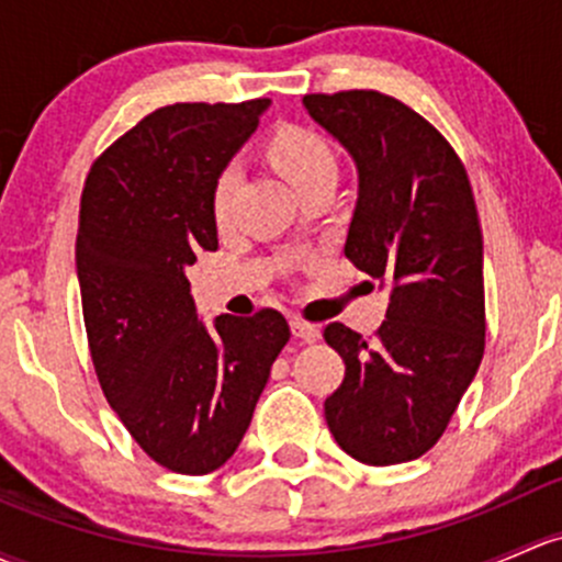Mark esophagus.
<instances>
[{
    "label": "esophagus",
    "instance_id": "34e87169",
    "mask_svg": "<svg viewBox=\"0 0 562 562\" xmlns=\"http://www.w3.org/2000/svg\"><path fill=\"white\" fill-rule=\"evenodd\" d=\"M291 330H293V336H296V339L306 341V345H312V341L321 339V328H317L315 323H306L304 317H293Z\"/></svg>",
    "mask_w": 562,
    "mask_h": 562
}]
</instances>
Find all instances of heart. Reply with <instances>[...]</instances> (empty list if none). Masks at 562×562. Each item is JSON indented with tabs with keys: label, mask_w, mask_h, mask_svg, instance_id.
Returning a JSON list of instances; mask_svg holds the SVG:
<instances>
[{
	"label": "heart",
	"mask_w": 562,
	"mask_h": 562,
	"mask_svg": "<svg viewBox=\"0 0 562 562\" xmlns=\"http://www.w3.org/2000/svg\"><path fill=\"white\" fill-rule=\"evenodd\" d=\"M266 153L274 161V167L291 180V186L301 193L306 186L317 180H326V177H336L339 172V164H336L334 147L328 145V139L323 134H317L315 128L299 126V123H285V126L277 128L269 137ZM234 186H236V169L223 167L221 172L212 180L210 191V212L212 221L217 226H226L228 217H232V202H234Z\"/></svg>",
	"instance_id": "b5f03b06"
}]
</instances>
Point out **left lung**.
I'll use <instances>...</instances> for the list:
<instances>
[{"label": "left lung", "instance_id": "left-lung-1", "mask_svg": "<svg viewBox=\"0 0 562 562\" xmlns=\"http://www.w3.org/2000/svg\"><path fill=\"white\" fill-rule=\"evenodd\" d=\"M304 108L358 164L345 256L393 288L371 339L345 323L323 330L345 360L326 423L360 463H406L441 439L484 356L474 191L439 128L387 93H306Z\"/></svg>", "mask_w": 562, "mask_h": 562}]
</instances>
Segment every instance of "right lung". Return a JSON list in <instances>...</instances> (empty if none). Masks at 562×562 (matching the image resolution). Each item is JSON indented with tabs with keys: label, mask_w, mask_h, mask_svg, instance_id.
<instances>
[{
	"label": "right lung",
	"mask_w": 562,
	"mask_h": 562,
	"mask_svg": "<svg viewBox=\"0 0 562 562\" xmlns=\"http://www.w3.org/2000/svg\"><path fill=\"white\" fill-rule=\"evenodd\" d=\"M269 99L177 102L91 164L80 196L82 321L104 398L142 452L175 474L221 469L291 339L277 310L196 317L186 271L217 250L212 180Z\"/></svg>",
	"instance_id": "1"
}]
</instances>
